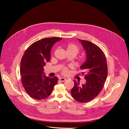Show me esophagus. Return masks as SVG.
Masks as SVG:
<instances>
[{
    "label": "esophagus",
    "instance_id": "obj_1",
    "mask_svg": "<svg viewBox=\"0 0 129 129\" xmlns=\"http://www.w3.org/2000/svg\"><path fill=\"white\" fill-rule=\"evenodd\" d=\"M59 80L61 82H64V81H66V78H60Z\"/></svg>",
    "mask_w": 129,
    "mask_h": 129
}]
</instances>
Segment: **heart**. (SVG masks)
Returning a JSON list of instances; mask_svg holds the SVG:
<instances>
[{"label": "heart", "mask_w": 129, "mask_h": 129, "mask_svg": "<svg viewBox=\"0 0 129 129\" xmlns=\"http://www.w3.org/2000/svg\"><path fill=\"white\" fill-rule=\"evenodd\" d=\"M66 48V51L67 53H70L74 55L75 57L79 53L80 49L75 44L69 43L66 45L65 46ZM85 61V58L84 57H82L80 58L79 60V63L82 64ZM62 73L63 75H67L68 73V69L66 67H64L62 68Z\"/></svg>", "instance_id": "heart-1"}]
</instances>
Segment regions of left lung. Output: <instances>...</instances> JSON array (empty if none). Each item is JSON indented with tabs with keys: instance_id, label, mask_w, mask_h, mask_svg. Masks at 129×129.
<instances>
[{
	"instance_id": "8db88e82",
	"label": "left lung",
	"mask_w": 129,
	"mask_h": 129,
	"mask_svg": "<svg viewBox=\"0 0 129 129\" xmlns=\"http://www.w3.org/2000/svg\"><path fill=\"white\" fill-rule=\"evenodd\" d=\"M81 42L86 58L80 68L85 74L86 82L80 86L74 81L75 86L71 90L72 98L80 103H87L96 97L103 88L106 81L108 68L106 56L101 49L88 41L78 39Z\"/></svg>"
}]
</instances>
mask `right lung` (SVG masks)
<instances>
[{
	"instance_id": "right-lung-1",
	"label": "right lung",
	"mask_w": 129,
	"mask_h": 129,
	"mask_svg": "<svg viewBox=\"0 0 129 129\" xmlns=\"http://www.w3.org/2000/svg\"><path fill=\"white\" fill-rule=\"evenodd\" d=\"M62 38L52 37L33 43L25 50L20 68L21 82L27 94L37 100L49 96L58 78L46 77L43 67L50 59V50L54 43Z\"/></svg>"
}]
</instances>
